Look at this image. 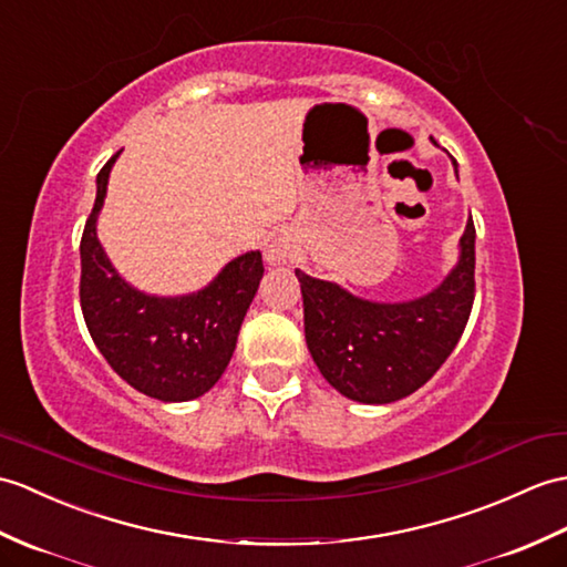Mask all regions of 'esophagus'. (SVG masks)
I'll return each mask as SVG.
<instances>
[{"label": "esophagus", "mask_w": 567, "mask_h": 567, "mask_svg": "<svg viewBox=\"0 0 567 567\" xmlns=\"http://www.w3.org/2000/svg\"><path fill=\"white\" fill-rule=\"evenodd\" d=\"M266 258H268L270 266H280V262H287L289 258H292V248H289V244L285 239H275L268 246Z\"/></svg>", "instance_id": "obj_1"}]
</instances>
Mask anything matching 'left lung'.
<instances>
[{
    "instance_id": "8db88e82",
    "label": "left lung",
    "mask_w": 567,
    "mask_h": 567,
    "mask_svg": "<svg viewBox=\"0 0 567 567\" xmlns=\"http://www.w3.org/2000/svg\"><path fill=\"white\" fill-rule=\"evenodd\" d=\"M454 174L458 178V166ZM476 227L468 217L458 260L427 295L374 301L338 282L295 270L305 299V336L323 379L346 399L384 405L411 396L440 370L473 307Z\"/></svg>"
}]
</instances>
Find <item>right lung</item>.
Here are the masks:
<instances>
[{
  "label": "right lung",
  "instance_id": "right-lung-1",
  "mask_svg": "<svg viewBox=\"0 0 567 567\" xmlns=\"http://www.w3.org/2000/svg\"><path fill=\"white\" fill-rule=\"evenodd\" d=\"M113 159L96 176V203L82 246V313L99 352L140 393L164 403L200 399L213 389L239 338L262 278L260 251L229 260L203 289L176 297L147 295L115 270L99 241V215Z\"/></svg>",
  "mask_w": 567,
  "mask_h": 567
}]
</instances>
